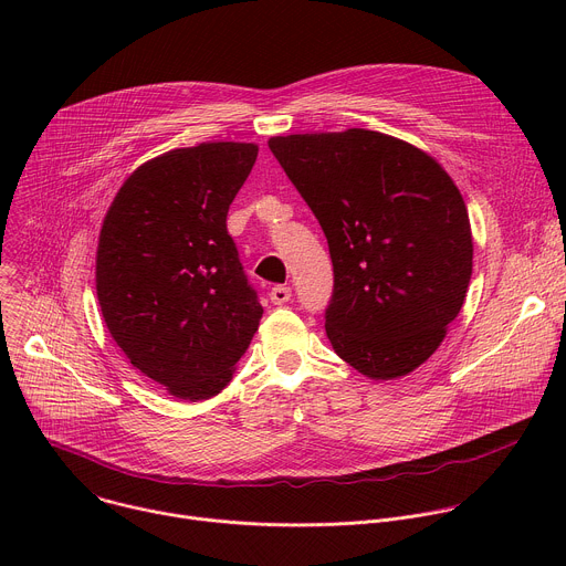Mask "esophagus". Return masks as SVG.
<instances>
[{
    "label": "esophagus",
    "instance_id": "1",
    "mask_svg": "<svg viewBox=\"0 0 566 566\" xmlns=\"http://www.w3.org/2000/svg\"><path fill=\"white\" fill-rule=\"evenodd\" d=\"M269 297H271V302L273 304H286L289 300H291V289L289 286H273L271 289V293H269Z\"/></svg>",
    "mask_w": 566,
    "mask_h": 566
}]
</instances>
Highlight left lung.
Segmentation results:
<instances>
[{"label":"left lung","mask_w":566,"mask_h":566,"mask_svg":"<svg viewBox=\"0 0 566 566\" xmlns=\"http://www.w3.org/2000/svg\"><path fill=\"white\" fill-rule=\"evenodd\" d=\"M269 147L327 237L336 354L376 380L410 374L437 352L470 284L459 188L432 156L371 129L273 136Z\"/></svg>","instance_id":"obj_1"}]
</instances>
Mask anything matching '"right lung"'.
I'll use <instances>...</instances> for the list:
<instances>
[{
	"label": "right lung",
	"mask_w": 566,
	"mask_h": 566,
	"mask_svg": "<svg viewBox=\"0 0 566 566\" xmlns=\"http://www.w3.org/2000/svg\"><path fill=\"white\" fill-rule=\"evenodd\" d=\"M258 158L253 143H201L143 164L101 228L96 291L129 363L184 400L219 394L264 313L228 208Z\"/></svg>",
	"instance_id": "right-lung-1"
}]
</instances>
